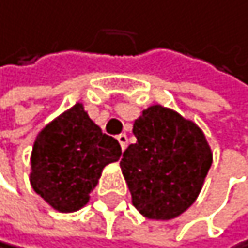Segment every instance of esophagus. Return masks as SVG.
Listing matches in <instances>:
<instances>
[{"label":"esophagus","instance_id":"esophagus-1","mask_svg":"<svg viewBox=\"0 0 248 248\" xmlns=\"http://www.w3.org/2000/svg\"><path fill=\"white\" fill-rule=\"evenodd\" d=\"M117 140H119L122 150H125V148H126V145H128V136H126L125 133H122V134L117 136Z\"/></svg>","mask_w":248,"mask_h":248}]
</instances>
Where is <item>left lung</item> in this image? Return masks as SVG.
<instances>
[{
    "instance_id": "1",
    "label": "left lung",
    "mask_w": 248,
    "mask_h": 248,
    "mask_svg": "<svg viewBox=\"0 0 248 248\" xmlns=\"http://www.w3.org/2000/svg\"><path fill=\"white\" fill-rule=\"evenodd\" d=\"M136 143L120 161L133 205L142 216L172 220L192 206L213 164L205 133L162 105L143 109L133 125Z\"/></svg>"
}]
</instances>
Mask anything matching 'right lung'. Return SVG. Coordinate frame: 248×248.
Instances as JSON below:
<instances>
[{
  "label": "right lung",
  "instance_id": "add662e5",
  "mask_svg": "<svg viewBox=\"0 0 248 248\" xmlns=\"http://www.w3.org/2000/svg\"><path fill=\"white\" fill-rule=\"evenodd\" d=\"M122 148L76 103L42 128L31 153V186L53 209L75 213L84 208L108 164Z\"/></svg>",
  "mask_w": 248,
  "mask_h": 248
}]
</instances>
